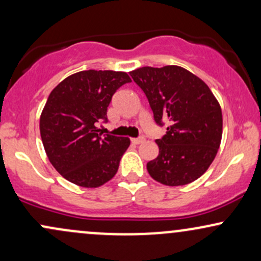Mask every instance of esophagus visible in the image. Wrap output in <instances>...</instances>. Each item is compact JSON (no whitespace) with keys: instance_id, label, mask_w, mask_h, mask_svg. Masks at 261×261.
<instances>
[{"instance_id":"1","label":"esophagus","mask_w":261,"mask_h":261,"mask_svg":"<svg viewBox=\"0 0 261 261\" xmlns=\"http://www.w3.org/2000/svg\"><path fill=\"white\" fill-rule=\"evenodd\" d=\"M145 139L143 137H137V139H131V142L134 143V145H140V143H142Z\"/></svg>"}]
</instances>
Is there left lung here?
<instances>
[{"label": "left lung", "mask_w": 261, "mask_h": 261, "mask_svg": "<svg viewBox=\"0 0 261 261\" xmlns=\"http://www.w3.org/2000/svg\"><path fill=\"white\" fill-rule=\"evenodd\" d=\"M130 76L145 92L154 121L169 124L155 140L160 153L147 163L149 175L168 187L196 180L214 162L222 139V110L214 93L180 66H146Z\"/></svg>", "instance_id": "1"}]
</instances>
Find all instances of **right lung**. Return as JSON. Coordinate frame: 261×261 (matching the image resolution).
<instances>
[{"label":"right lung","mask_w":261,"mask_h":261,"mask_svg":"<svg viewBox=\"0 0 261 261\" xmlns=\"http://www.w3.org/2000/svg\"><path fill=\"white\" fill-rule=\"evenodd\" d=\"M131 82L120 71H81L60 82L40 115V136L47 158L66 180L98 188L116 174L128 137L101 135L98 122L119 87Z\"/></svg>","instance_id":"obj_1"}]
</instances>
